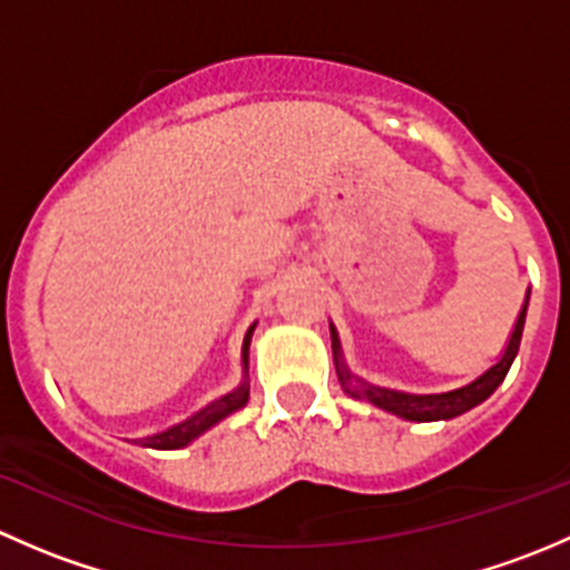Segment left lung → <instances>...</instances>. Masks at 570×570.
<instances>
[{
  "label": "left lung",
  "mask_w": 570,
  "mask_h": 570,
  "mask_svg": "<svg viewBox=\"0 0 570 570\" xmlns=\"http://www.w3.org/2000/svg\"><path fill=\"white\" fill-rule=\"evenodd\" d=\"M527 303H530V292H527V301L521 306L519 320H515L513 333H510V342L504 347L502 358L497 361L493 366H488L476 381L465 383L461 389H452V392L444 394H405V392H394V389H383V386H372V383L361 381L355 377L353 372L347 370L342 358V342H338L336 327L331 325V347H333V364H336V375L342 389L355 400H366L372 405L383 407V411L394 413V416L407 419V422H441V419H455L461 413L471 411L474 405H480L482 400H488L493 392L499 389V383L504 381L508 375L510 364H513L515 353H519L521 344V333H524V320H527Z\"/></svg>",
  "instance_id": "obj_1"
}]
</instances>
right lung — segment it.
<instances>
[{"mask_svg": "<svg viewBox=\"0 0 570 570\" xmlns=\"http://www.w3.org/2000/svg\"><path fill=\"white\" fill-rule=\"evenodd\" d=\"M253 327H256V322L248 327V333H245V342H243V366H245V381L239 383L234 392H228L226 396H220V400L209 402V405L204 407V411H198L195 416L184 419L181 424H174V428H168L165 433H157L151 435V439H142L140 444L142 446H151V450H181V446H187L189 441L198 439L200 433H206L209 428H215L220 419H226L228 413L239 411V407L248 402V347H250V336H253Z\"/></svg>", "mask_w": 570, "mask_h": 570, "instance_id": "right-lung-1", "label": "right lung"}]
</instances>
